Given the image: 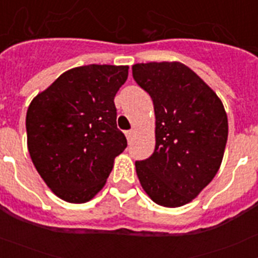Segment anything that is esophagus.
<instances>
[{"mask_svg":"<svg viewBox=\"0 0 258 258\" xmlns=\"http://www.w3.org/2000/svg\"><path fill=\"white\" fill-rule=\"evenodd\" d=\"M125 136H126V140L129 141V142H131L132 138H133V136H134V131H127V132H125Z\"/></svg>","mask_w":258,"mask_h":258,"instance_id":"esophagus-1","label":"esophagus"}]
</instances>
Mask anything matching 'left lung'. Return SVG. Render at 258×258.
I'll use <instances>...</instances> for the list:
<instances>
[{
  "label": "left lung",
  "instance_id": "left-lung-1",
  "mask_svg": "<svg viewBox=\"0 0 258 258\" xmlns=\"http://www.w3.org/2000/svg\"><path fill=\"white\" fill-rule=\"evenodd\" d=\"M136 83L155 109V151L136 161L145 192L159 206L192 202L220 169L229 122L218 95L181 61H150L132 67Z\"/></svg>",
  "mask_w": 258,
  "mask_h": 258
}]
</instances>
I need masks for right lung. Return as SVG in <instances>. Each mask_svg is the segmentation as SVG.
Here are the masks:
<instances>
[{
    "label": "right lung",
    "mask_w": 258,
    "mask_h": 258,
    "mask_svg": "<svg viewBox=\"0 0 258 258\" xmlns=\"http://www.w3.org/2000/svg\"><path fill=\"white\" fill-rule=\"evenodd\" d=\"M127 66L89 64L66 71L27 109V145L47 187L74 204L92 200L126 147L116 125L115 95Z\"/></svg>",
    "instance_id": "right-lung-1"
}]
</instances>
